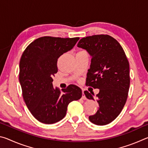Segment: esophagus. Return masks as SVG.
Listing matches in <instances>:
<instances>
[{
  "label": "esophagus",
  "instance_id": "34e87169",
  "mask_svg": "<svg viewBox=\"0 0 148 148\" xmlns=\"http://www.w3.org/2000/svg\"><path fill=\"white\" fill-rule=\"evenodd\" d=\"M82 94H83V95H82V99H84V100H86V96H85L84 89H82Z\"/></svg>",
  "mask_w": 148,
  "mask_h": 148
}]
</instances>
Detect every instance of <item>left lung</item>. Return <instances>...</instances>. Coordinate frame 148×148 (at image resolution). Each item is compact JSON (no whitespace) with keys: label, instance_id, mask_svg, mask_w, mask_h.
<instances>
[{"label":"left lung","instance_id":"obj_1","mask_svg":"<svg viewBox=\"0 0 148 148\" xmlns=\"http://www.w3.org/2000/svg\"><path fill=\"white\" fill-rule=\"evenodd\" d=\"M77 46L91 57L86 85L99 89V110L89 121L97 125L111 123L119 116L126 102L130 86L129 63L122 47L109 35H93L82 38ZM87 99L94 94L84 91Z\"/></svg>","mask_w":148,"mask_h":148}]
</instances>
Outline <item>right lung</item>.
<instances>
[{
  "instance_id": "add662e5",
  "label": "right lung",
  "mask_w": 148,
  "mask_h": 148,
  "mask_svg": "<svg viewBox=\"0 0 148 148\" xmlns=\"http://www.w3.org/2000/svg\"><path fill=\"white\" fill-rule=\"evenodd\" d=\"M79 38L44 36L31 42L19 62V82L25 102L35 118L53 124L66 116L70 102L81 99L82 91L70 85L62 91L54 88L52 76L57 72L59 57L71 50Z\"/></svg>"
}]
</instances>
